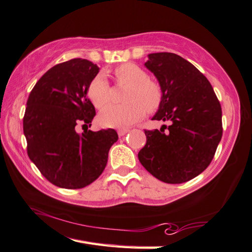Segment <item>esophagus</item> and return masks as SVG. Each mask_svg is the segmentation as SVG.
Listing matches in <instances>:
<instances>
[{"label":"esophagus","mask_w":252,"mask_h":252,"mask_svg":"<svg viewBox=\"0 0 252 252\" xmlns=\"http://www.w3.org/2000/svg\"><path fill=\"white\" fill-rule=\"evenodd\" d=\"M127 132H129V130L127 129H120V130H118V134H119V136H123L125 134H126Z\"/></svg>","instance_id":"obj_1"}]
</instances>
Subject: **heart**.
<instances>
[{"mask_svg":"<svg viewBox=\"0 0 252 252\" xmlns=\"http://www.w3.org/2000/svg\"><path fill=\"white\" fill-rule=\"evenodd\" d=\"M118 86L129 87L123 97L125 104L111 106L100 113L99 123L106 127H126L138 122L162 106L163 90L158 81L149 78L143 68L132 63H122L113 70ZM87 94L94 106L102 109L111 101V87L106 75L100 72L90 81Z\"/></svg>","mask_w":252,"mask_h":252,"instance_id":"heart-1","label":"heart"}]
</instances>
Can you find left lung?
<instances>
[{
	"label": "left lung",
	"mask_w": 252,
	"mask_h": 252,
	"mask_svg": "<svg viewBox=\"0 0 252 252\" xmlns=\"http://www.w3.org/2000/svg\"><path fill=\"white\" fill-rule=\"evenodd\" d=\"M145 67L163 90L162 106L153 120L171 121V126L144 130L146 143L139 161L158 180L181 184L213 161L222 136L220 102L208 79L176 54H150Z\"/></svg>",
	"instance_id": "8db88e82"
}]
</instances>
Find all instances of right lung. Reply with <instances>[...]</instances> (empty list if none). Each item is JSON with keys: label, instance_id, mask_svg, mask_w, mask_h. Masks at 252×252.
<instances>
[{"label": "right lung", "instance_id": "1", "mask_svg": "<svg viewBox=\"0 0 252 252\" xmlns=\"http://www.w3.org/2000/svg\"><path fill=\"white\" fill-rule=\"evenodd\" d=\"M99 67L87 59L58 63L32 89L23 118L27 154L43 176L62 189H77L101 175L118 133L114 129L77 133L95 116L87 98Z\"/></svg>", "mask_w": 252, "mask_h": 252}]
</instances>
